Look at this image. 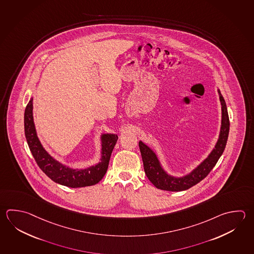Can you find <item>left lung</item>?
Returning a JSON list of instances; mask_svg holds the SVG:
<instances>
[{"instance_id":"1","label":"left lung","mask_w":254,"mask_h":254,"mask_svg":"<svg viewBox=\"0 0 254 254\" xmlns=\"http://www.w3.org/2000/svg\"><path fill=\"white\" fill-rule=\"evenodd\" d=\"M221 103V127L219 136L215 144V147L210 153L190 173L183 176H173L165 171L163 164L158 158L157 154L153 149L144 144L143 141H139V148L143 159L144 173L149 181L157 189L167 191H182L200 182L208 175L211 170L215 167L217 161L224 153L226 145L228 134H229L230 123L227 108L224 97L221 94L219 89H217Z\"/></svg>"}]
</instances>
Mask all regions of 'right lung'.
<instances>
[{"instance_id": "obj_1", "label": "right lung", "mask_w": 254, "mask_h": 254, "mask_svg": "<svg viewBox=\"0 0 254 254\" xmlns=\"http://www.w3.org/2000/svg\"><path fill=\"white\" fill-rule=\"evenodd\" d=\"M24 129L30 152L39 168L53 182L69 188L92 186L101 182L108 170L110 155L119 138L118 134H101L100 162L89 167L74 169L54 158L44 148L34 123L32 97L25 110Z\"/></svg>"}]
</instances>
